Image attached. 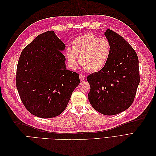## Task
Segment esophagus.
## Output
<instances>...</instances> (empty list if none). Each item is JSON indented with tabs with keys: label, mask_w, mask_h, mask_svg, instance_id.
I'll return each mask as SVG.
<instances>
[{
	"label": "esophagus",
	"mask_w": 156,
	"mask_h": 156,
	"mask_svg": "<svg viewBox=\"0 0 156 156\" xmlns=\"http://www.w3.org/2000/svg\"><path fill=\"white\" fill-rule=\"evenodd\" d=\"M85 78H86V76L84 75H83L82 73H81V74L79 75V79H80V80H81V81H84V80L85 79Z\"/></svg>",
	"instance_id": "esophagus-1"
}]
</instances>
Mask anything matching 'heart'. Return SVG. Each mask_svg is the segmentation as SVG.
<instances>
[{
  "label": "heart",
  "instance_id": "heart-1",
  "mask_svg": "<svg viewBox=\"0 0 156 156\" xmlns=\"http://www.w3.org/2000/svg\"><path fill=\"white\" fill-rule=\"evenodd\" d=\"M72 47L66 48V55L70 66H77L78 58L83 66L90 72L102 69L109 58L111 46L106 38H100L94 34H84L73 40Z\"/></svg>",
  "mask_w": 156,
  "mask_h": 156
}]
</instances>
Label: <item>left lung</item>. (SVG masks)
<instances>
[{
  "mask_svg": "<svg viewBox=\"0 0 156 156\" xmlns=\"http://www.w3.org/2000/svg\"><path fill=\"white\" fill-rule=\"evenodd\" d=\"M111 52L107 64L98 72L90 74L88 98L94 109L111 116L127 109L133 102L140 83L139 59L136 52L116 32H105Z\"/></svg>",
  "mask_w": 156,
  "mask_h": 156,
  "instance_id": "left-lung-1",
  "label": "left lung"
}]
</instances>
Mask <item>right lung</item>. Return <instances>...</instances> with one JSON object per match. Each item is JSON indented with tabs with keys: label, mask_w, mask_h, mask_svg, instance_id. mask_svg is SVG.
I'll use <instances>...</instances> for the list:
<instances>
[{
	"label": "right lung",
	"mask_w": 156,
	"mask_h": 156,
	"mask_svg": "<svg viewBox=\"0 0 156 156\" xmlns=\"http://www.w3.org/2000/svg\"><path fill=\"white\" fill-rule=\"evenodd\" d=\"M66 46L54 31L37 36L21 52L16 87L23 105L36 116H57L66 108L80 83L79 75L66 68Z\"/></svg>",
	"instance_id": "1"
}]
</instances>
